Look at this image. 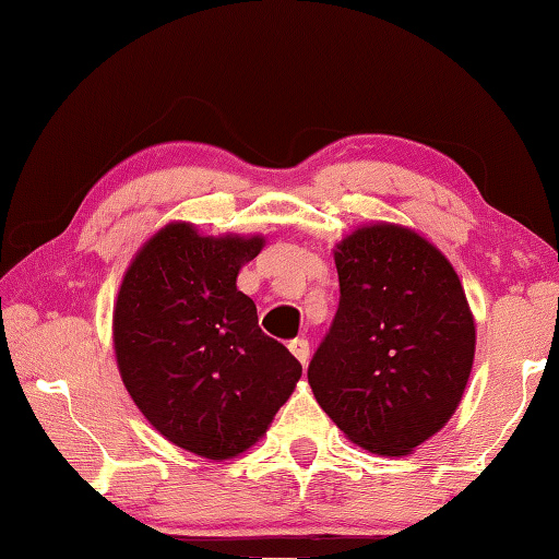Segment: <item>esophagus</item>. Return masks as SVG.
I'll use <instances>...</instances> for the list:
<instances>
[{
	"label": "esophagus",
	"mask_w": 559,
	"mask_h": 559,
	"mask_svg": "<svg viewBox=\"0 0 559 559\" xmlns=\"http://www.w3.org/2000/svg\"><path fill=\"white\" fill-rule=\"evenodd\" d=\"M288 348H290V353H293L295 358H298L302 365H307V360H310V343H307V338H293V341L288 343Z\"/></svg>",
	"instance_id": "esophagus-1"
}]
</instances>
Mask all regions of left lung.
<instances>
[{
	"label": "left lung",
	"instance_id": "1",
	"mask_svg": "<svg viewBox=\"0 0 559 559\" xmlns=\"http://www.w3.org/2000/svg\"><path fill=\"white\" fill-rule=\"evenodd\" d=\"M341 300L307 370L353 444L406 456L442 430L468 384L476 324L454 266L411 228L372 223L334 249Z\"/></svg>",
	"mask_w": 559,
	"mask_h": 559
}]
</instances>
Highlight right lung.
<instances>
[{
  "label": "right lung",
  "instance_id": "right-lung-1",
  "mask_svg": "<svg viewBox=\"0 0 559 559\" xmlns=\"http://www.w3.org/2000/svg\"><path fill=\"white\" fill-rule=\"evenodd\" d=\"M261 235H199L168 223L129 264L112 314L122 382L168 442L223 461L264 437L302 365L237 290Z\"/></svg>",
  "mask_w": 559,
  "mask_h": 559
}]
</instances>
